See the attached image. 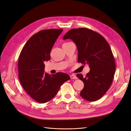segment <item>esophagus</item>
<instances>
[{
    "mask_svg": "<svg viewBox=\"0 0 131 131\" xmlns=\"http://www.w3.org/2000/svg\"><path fill=\"white\" fill-rule=\"evenodd\" d=\"M70 77H71V78L72 79L77 80V79H78V78H77V77H76V75H73V74H72V75H70Z\"/></svg>",
    "mask_w": 131,
    "mask_h": 131,
    "instance_id": "1",
    "label": "esophagus"
}]
</instances>
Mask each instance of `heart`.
<instances>
[{
    "label": "heart",
    "mask_w": 131,
    "mask_h": 131,
    "mask_svg": "<svg viewBox=\"0 0 131 131\" xmlns=\"http://www.w3.org/2000/svg\"><path fill=\"white\" fill-rule=\"evenodd\" d=\"M65 43H64V44H65Z\"/></svg>",
    "instance_id": "1"
}]
</instances>
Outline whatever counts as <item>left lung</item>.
Returning <instances> with one entry per match:
<instances>
[{
	"instance_id": "1",
	"label": "left lung",
	"mask_w": 131,
	"mask_h": 131,
	"mask_svg": "<svg viewBox=\"0 0 131 131\" xmlns=\"http://www.w3.org/2000/svg\"><path fill=\"white\" fill-rule=\"evenodd\" d=\"M67 39L77 46L79 63L87 64L90 68L85 77L77 75L84 84L80 95L89 101H97L113 82L116 64L111 47L101 34L84 27L68 31L63 37L64 40Z\"/></svg>"
}]
</instances>
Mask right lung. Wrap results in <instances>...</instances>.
<instances>
[{
	"label": "right lung",
	"instance_id": "obj_1",
	"mask_svg": "<svg viewBox=\"0 0 131 131\" xmlns=\"http://www.w3.org/2000/svg\"><path fill=\"white\" fill-rule=\"evenodd\" d=\"M63 29H48L38 32L27 41L20 53L18 77L22 87L30 97L39 103L51 100L60 87L71 78L58 72H45V62L50 59L52 48Z\"/></svg>",
	"mask_w": 131,
	"mask_h": 131
}]
</instances>
